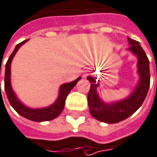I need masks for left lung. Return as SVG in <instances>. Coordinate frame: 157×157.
Returning a JSON list of instances; mask_svg holds the SVG:
<instances>
[{"label": "left lung", "mask_w": 157, "mask_h": 157, "mask_svg": "<svg viewBox=\"0 0 157 157\" xmlns=\"http://www.w3.org/2000/svg\"><path fill=\"white\" fill-rule=\"evenodd\" d=\"M127 40L130 44L127 50L138 58L137 72L138 74V84L128 97L118 101H104L97 92V87L100 85L98 82L93 77H87L91 83L88 93L90 113L99 121L114 124L127 119L142 105L150 88V61L146 54L138 42L130 37H127Z\"/></svg>", "instance_id": "obj_1"}]
</instances>
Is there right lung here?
Listing matches in <instances>:
<instances>
[{
  "label": "right lung",
  "instance_id": "1",
  "mask_svg": "<svg viewBox=\"0 0 157 157\" xmlns=\"http://www.w3.org/2000/svg\"><path fill=\"white\" fill-rule=\"evenodd\" d=\"M27 41L28 40H25V41L21 42L20 44H17L14 50L13 51L10 57L8 58V60L6 61L5 78H4L5 91H6V97L10 102L11 106L14 109L17 113L23 117L36 122L51 121V120H54L56 117H58L60 115V113L62 112V110L64 109L66 98L67 97L69 92L72 90V88L76 85L78 81L81 79V77H78L77 79L72 81V82L65 83L63 85H60L58 97L56 98V101L51 105L44 107V108H40V109H32V108L25 105L16 96L14 90H13V87L11 85V64H12V60L16 55V53L19 50V48L24 44H25Z\"/></svg>",
  "mask_w": 157,
  "mask_h": 157
}]
</instances>
